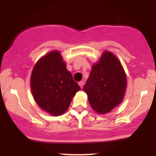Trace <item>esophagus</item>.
<instances>
[{
  "mask_svg": "<svg viewBox=\"0 0 156 156\" xmlns=\"http://www.w3.org/2000/svg\"><path fill=\"white\" fill-rule=\"evenodd\" d=\"M78 84H79L80 87L82 88V87H83V86H84V82H83V81H80V82L78 83Z\"/></svg>",
  "mask_w": 156,
  "mask_h": 156,
  "instance_id": "1",
  "label": "esophagus"
}]
</instances>
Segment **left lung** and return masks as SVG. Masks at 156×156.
<instances>
[{
    "label": "left lung",
    "mask_w": 156,
    "mask_h": 156,
    "mask_svg": "<svg viewBox=\"0 0 156 156\" xmlns=\"http://www.w3.org/2000/svg\"><path fill=\"white\" fill-rule=\"evenodd\" d=\"M126 87V74L122 63L106 50L93 65L84 91L91 108L98 114H106L122 103Z\"/></svg>",
    "instance_id": "8db88e82"
}]
</instances>
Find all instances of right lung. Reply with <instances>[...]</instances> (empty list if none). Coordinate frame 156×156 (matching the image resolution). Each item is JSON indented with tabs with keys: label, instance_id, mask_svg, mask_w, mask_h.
<instances>
[{
	"label": "right lung",
	"instance_id": "1",
	"mask_svg": "<svg viewBox=\"0 0 156 156\" xmlns=\"http://www.w3.org/2000/svg\"><path fill=\"white\" fill-rule=\"evenodd\" d=\"M30 83L36 103L53 116L64 114L81 90L58 50L47 53L36 62Z\"/></svg>",
	"mask_w": 156,
	"mask_h": 156
}]
</instances>
